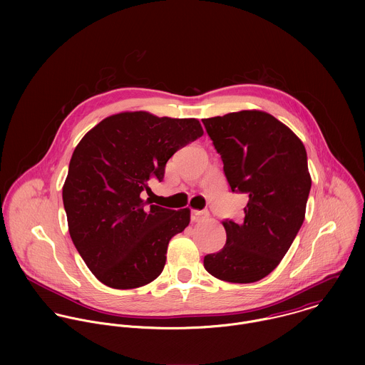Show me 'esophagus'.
<instances>
[{"label": "esophagus", "instance_id": "34e87169", "mask_svg": "<svg viewBox=\"0 0 365 365\" xmlns=\"http://www.w3.org/2000/svg\"><path fill=\"white\" fill-rule=\"evenodd\" d=\"M209 213L207 210H191V220L192 222H200L204 217H207Z\"/></svg>", "mask_w": 365, "mask_h": 365}]
</instances>
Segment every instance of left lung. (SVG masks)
Wrapping results in <instances>:
<instances>
[{"mask_svg":"<svg viewBox=\"0 0 365 365\" xmlns=\"http://www.w3.org/2000/svg\"><path fill=\"white\" fill-rule=\"evenodd\" d=\"M202 123L232 192L249 195L245 220L223 222L226 245L207 255L204 267L222 281H260L282 260L304 223L312 185L305 146L262 110L232 112Z\"/></svg>","mask_w":365,"mask_h":365,"instance_id":"1","label":"left lung"}]
</instances>
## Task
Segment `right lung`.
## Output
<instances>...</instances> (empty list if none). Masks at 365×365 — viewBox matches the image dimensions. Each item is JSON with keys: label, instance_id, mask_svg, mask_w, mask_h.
<instances>
[{"label": "right lung", "instance_id": "add662e5", "mask_svg": "<svg viewBox=\"0 0 365 365\" xmlns=\"http://www.w3.org/2000/svg\"><path fill=\"white\" fill-rule=\"evenodd\" d=\"M204 135L200 120L145 110L105 118L77 145L63 185L71 240L91 272L116 289L143 287L161 274L168 242L190 223V209L149 205L148 181Z\"/></svg>", "mask_w": 365, "mask_h": 365}]
</instances>
